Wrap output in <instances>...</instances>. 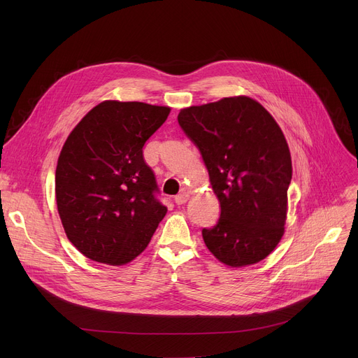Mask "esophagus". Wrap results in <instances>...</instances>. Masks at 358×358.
<instances>
[{
    "label": "esophagus",
    "mask_w": 358,
    "mask_h": 358,
    "mask_svg": "<svg viewBox=\"0 0 358 358\" xmlns=\"http://www.w3.org/2000/svg\"><path fill=\"white\" fill-rule=\"evenodd\" d=\"M174 201H176L177 206H182V203H185L188 201V192H185V191L180 192L178 195H176Z\"/></svg>",
    "instance_id": "1"
}]
</instances>
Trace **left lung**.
Wrapping results in <instances>:
<instances>
[{
  "label": "left lung",
  "mask_w": 358,
  "mask_h": 358,
  "mask_svg": "<svg viewBox=\"0 0 358 358\" xmlns=\"http://www.w3.org/2000/svg\"><path fill=\"white\" fill-rule=\"evenodd\" d=\"M178 124L198 147L221 203L217 225L202 229L207 248L232 268L265 259L283 236L292 180L279 124L248 96L185 108Z\"/></svg>",
  "instance_id": "left-lung-1"
}]
</instances>
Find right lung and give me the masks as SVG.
Segmentation results:
<instances>
[{
  "mask_svg": "<svg viewBox=\"0 0 358 358\" xmlns=\"http://www.w3.org/2000/svg\"><path fill=\"white\" fill-rule=\"evenodd\" d=\"M170 110L106 100L68 136L55 173L57 206L68 239L86 258L113 266L131 262L164 218L143 145Z\"/></svg>",
  "mask_w": 358,
  "mask_h": 358,
  "instance_id": "1",
  "label": "right lung"
}]
</instances>
